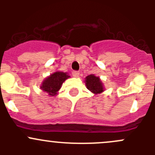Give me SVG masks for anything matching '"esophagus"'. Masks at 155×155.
Returning a JSON list of instances; mask_svg holds the SVG:
<instances>
[{"label": "esophagus", "instance_id": "obj_1", "mask_svg": "<svg viewBox=\"0 0 155 155\" xmlns=\"http://www.w3.org/2000/svg\"><path fill=\"white\" fill-rule=\"evenodd\" d=\"M72 74H73V76H74V77H79V72H78V71H73Z\"/></svg>", "mask_w": 155, "mask_h": 155}]
</instances>
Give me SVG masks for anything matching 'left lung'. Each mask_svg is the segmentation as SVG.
Listing matches in <instances>:
<instances>
[{
  "mask_svg": "<svg viewBox=\"0 0 155 155\" xmlns=\"http://www.w3.org/2000/svg\"><path fill=\"white\" fill-rule=\"evenodd\" d=\"M85 83L87 88L94 94H98L104 91V85L99 76L94 74L88 75L85 79Z\"/></svg>",
  "mask_w": 155,
  "mask_h": 155,
  "instance_id": "8db88e82",
  "label": "left lung"
}]
</instances>
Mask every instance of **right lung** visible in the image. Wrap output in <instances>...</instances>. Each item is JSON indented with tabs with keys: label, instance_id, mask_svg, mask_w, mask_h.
I'll return each instance as SVG.
<instances>
[{
	"label": "right lung",
	"instance_id": "right-lung-1",
	"mask_svg": "<svg viewBox=\"0 0 155 155\" xmlns=\"http://www.w3.org/2000/svg\"><path fill=\"white\" fill-rule=\"evenodd\" d=\"M70 77L68 73L61 71L54 72L43 81L40 85V89L43 92L47 93L48 96H55L61 87L63 82Z\"/></svg>",
	"mask_w": 155,
	"mask_h": 155
}]
</instances>
